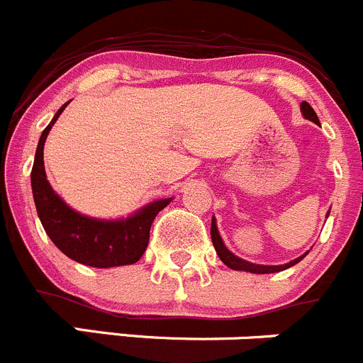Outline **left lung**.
Masks as SVG:
<instances>
[{
	"mask_svg": "<svg viewBox=\"0 0 363 363\" xmlns=\"http://www.w3.org/2000/svg\"><path fill=\"white\" fill-rule=\"evenodd\" d=\"M301 113H303V117H305V119L312 121V123H315V124H319L317 113L313 112V108L306 101L301 103ZM326 216H330V210H328ZM210 235H212L213 247H216V251H217V255H219L220 262H223L224 265H228L230 269H233V271H246V272H253V274H271V272H279V271H283V269L292 267V265H296L298 262H301L303 258L308 255V251H306L305 255L298 257L296 260H291L289 264H283V265L253 264V262H247V260H244V258L233 255L230 250H228L226 246H224L223 239H220V235H219V230H217L216 217H212V228H210Z\"/></svg>",
	"mask_w": 363,
	"mask_h": 363,
	"instance_id": "8db88e82",
	"label": "left lung"
}]
</instances>
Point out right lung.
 Here are the masks:
<instances>
[{
    "mask_svg": "<svg viewBox=\"0 0 363 363\" xmlns=\"http://www.w3.org/2000/svg\"><path fill=\"white\" fill-rule=\"evenodd\" d=\"M65 105L58 108L39 139L32 169V192L37 213L55 246L78 264L108 269L132 265L140 260L150 242L155 217L172 198L157 199L123 219H96L84 216L67 205L48 182L44 169V143Z\"/></svg>",
    "mask_w": 363,
    "mask_h": 363,
    "instance_id": "obj_1",
    "label": "right lung"
}]
</instances>
